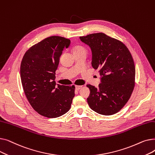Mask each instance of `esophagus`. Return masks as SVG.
Listing matches in <instances>:
<instances>
[{"label": "esophagus", "mask_w": 155, "mask_h": 155, "mask_svg": "<svg viewBox=\"0 0 155 155\" xmlns=\"http://www.w3.org/2000/svg\"><path fill=\"white\" fill-rule=\"evenodd\" d=\"M82 87V85H76L75 86V89L76 90H77V91H78V90H80V89Z\"/></svg>", "instance_id": "34e87169"}]
</instances>
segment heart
Here are the masks:
<instances>
[{"label":"heart","instance_id":"heart-1","mask_svg":"<svg viewBox=\"0 0 155 155\" xmlns=\"http://www.w3.org/2000/svg\"><path fill=\"white\" fill-rule=\"evenodd\" d=\"M78 50H85V49H84L82 46H76V47L74 48V51H78Z\"/></svg>","mask_w":155,"mask_h":155}]
</instances>
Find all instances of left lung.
<instances>
[{"label": "left lung", "mask_w": 155, "mask_h": 155, "mask_svg": "<svg viewBox=\"0 0 155 155\" xmlns=\"http://www.w3.org/2000/svg\"><path fill=\"white\" fill-rule=\"evenodd\" d=\"M90 47L92 66L99 69L101 84H88L87 102L91 109L104 116L118 112L129 101L134 87L135 66L127 48L102 32L80 37Z\"/></svg>", "instance_id": "8db88e82"}]
</instances>
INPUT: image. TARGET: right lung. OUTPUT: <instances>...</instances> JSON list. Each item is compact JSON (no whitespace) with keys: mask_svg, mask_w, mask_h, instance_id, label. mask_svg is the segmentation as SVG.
<instances>
[{"mask_svg":"<svg viewBox=\"0 0 155 155\" xmlns=\"http://www.w3.org/2000/svg\"><path fill=\"white\" fill-rule=\"evenodd\" d=\"M70 40L53 36L31 47L21 64V79L24 92L38 114L56 118L67 113L75 96V87L56 85L55 71L64 48Z\"/></svg>","mask_w":155,"mask_h":155,"instance_id":"obj_1","label":"right lung"}]
</instances>
